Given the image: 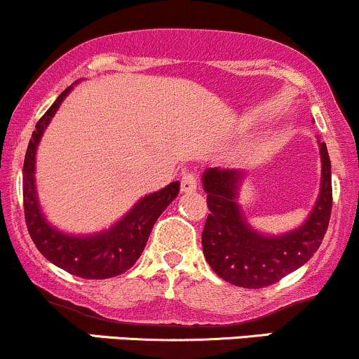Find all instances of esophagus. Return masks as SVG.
Masks as SVG:
<instances>
[{
  "instance_id": "34e87169",
  "label": "esophagus",
  "mask_w": 359,
  "mask_h": 359,
  "mask_svg": "<svg viewBox=\"0 0 359 359\" xmlns=\"http://www.w3.org/2000/svg\"><path fill=\"white\" fill-rule=\"evenodd\" d=\"M196 190V176L194 172H184L181 178V191L183 194H191Z\"/></svg>"
}]
</instances>
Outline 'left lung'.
Segmentation results:
<instances>
[{
	"instance_id": "8db88e82",
	"label": "left lung",
	"mask_w": 359,
	"mask_h": 359,
	"mask_svg": "<svg viewBox=\"0 0 359 359\" xmlns=\"http://www.w3.org/2000/svg\"><path fill=\"white\" fill-rule=\"evenodd\" d=\"M322 178L318 198L302 226L283 234H264L250 226L238 203L246 172L209 168L202 184L209 217L202 233L205 260L221 279L240 287L271 286L306 264L322 245L332 210V176L327 145L318 140Z\"/></svg>"
}]
</instances>
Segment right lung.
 <instances>
[{"instance_id": "1", "label": "right lung", "mask_w": 359, "mask_h": 359, "mask_svg": "<svg viewBox=\"0 0 359 359\" xmlns=\"http://www.w3.org/2000/svg\"><path fill=\"white\" fill-rule=\"evenodd\" d=\"M73 86L61 92L37 121L24 161V210L30 238L51 264L83 279H109L133 267L144 252L149 234L159 215L178 196L180 181L145 195L109 229L94 234H68L49 224L36 188V154L44 130Z\"/></svg>"}]
</instances>
